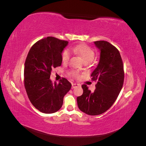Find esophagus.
Wrapping results in <instances>:
<instances>
[{
    "label": "esophagus",
    "instance_id": "esophagus-1",
    "mask_svg": "<svg viewBox=\"0 0 146 146\" xmlns=\"http://www.w3.org/2000/svg\"><path fill=\"white\" fill-rule=\"evenodd\" d=\"M78 86H80V85H79V84H78V83H72V89H74V88H76Z\"/></svg>",
    "mask_w": 146,
    "mask_h": 146
}]
</instances>
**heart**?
I'll use <instances>...</instances> for the list:
<instances>
[{
	"mask_svg": "<svg viewBox=\"0 0 146 146\" xmlns=\"http://www.w3.org/2000/svg\"><path fill=\"white\" fill-rule=\"evenodd\" d=\"M70 50L75 54L80 56L85 63H90L94 60L95 56V52L92 48L87 45L80 44L72 48ZM70 59V54L68 50L63 52L62 54V61L64 63H67ZM71 74L75 77H78V74L76 71H72Z\"/></svg>",
	"mask_w": 146,
	"mask_h": 146,
	"instance_id": "1",
	"label": "heart"
}]
</instances>
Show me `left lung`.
<instances>
[{
	"instance_id": "1",
	"label": "left lung",
	"mask_w": 146,
	"mask_h": 146,
	"mask_svg": "<svg viewBox=\"0 0 146 146\" xmlns=\"http://www.w3.org/2000/svg\"><path fill=\"white\" fill-rule=\"evenodd\" d=\"M94 44L100 52L99 63L91 75L92 80L97 81L96 90L91 92L86 85H83V94L77 98L78 108L91 116L99 115L111 107L124 80L119 50L107 41H95Z\"/></svg>"
}]
</instances>
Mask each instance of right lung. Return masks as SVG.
I'll return each instance as SVG.
<instances>
[{
    "mask_svg": "<svg viewBox=\"0 0 146 146\" xmlns=\"http://www.w3.org/2000/svg\"><path fill=\"white\" fill-rule=\"evenodd\" d=\"M68 41L48 36L31 47L25 62L24 86L31 103L39 111L50 114L61 108L64 96L71 88L65 78L52 83V69L62 63V52Z\"/></svg>",
    "mask_w": 146,
    "mask_h": 146,
    "instance_id": "obj_1",
    "label": "right lung"
}]
</instances>
